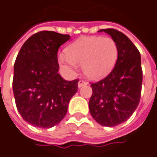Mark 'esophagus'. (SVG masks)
I'll return each instance as SVG.
<instances>
[{"instance_id": "esophagus-1", "label": "esophagus", "mask_w": 157, "mask_h": 157, "mask_svg": "<svg viewBox=\"0 0 157 157\" xmlns=\"http://www.w3.org/2000/svg\"><path fill=\"white\" fill-rule=\"evenodd\" d=\"M87 85V83L85 82V80H83V79H80V80L78 81V86L80 88L82 86H84V85Z\"/></svg>"}]
</instances>
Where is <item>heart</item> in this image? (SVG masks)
<instances>
[{
    "mask_svg": "<svg viewBox=\"0 0 157 157\" xmlns=\"http://www.w3.org/2000/svg\"><path fill=\"white\" fill-rule=\"evenodd\" d=\"M67 55L59 56V63L64 67L75 70L82 65L86 77L98 79L109 74L118 57L116 43L110 37L86 36L79 38L66 50Z\"/></svg>",
    "mask_w": 157,
    "mask_h": 157,
    "instance_id": "obj_1",
    "label": "heart"
}]
</instances>
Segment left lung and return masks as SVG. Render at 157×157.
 I'll use <instances>...</instances> for the list:
<instances>
[{"mask_svg":"<svg viewBox=\"0 0 157 157\" xmlns=\"http://www.w3.org/2000/svg\"><path fill=\"white\" fill-rule=\"evenodd\" d=\"M118 47L116 64L103 79L92 83L89 109L93 119L103 126H115L127 121L137 109L142 89L143 71L138 49L125 34L101 29Z\"/></svg>","mask_w":157,"mask_h":157,"instance_id":"1","label":"left lung"}]
</instances>
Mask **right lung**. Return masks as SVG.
<instances>
[{
	"instance_id": "1",
	"label": "right lung",
	"mask_w": 157,
	"mask_h": 157,
	"mask_svg": "<svg viewBox=\"0 0 157 157\" xmlns=\"http://www.w3.org/2000/svg\"><path fill=\"white\" fill-rule=\"evenodd\" d=\"M69 38L55 31H39L25 41L17 56L13 79L15 103L32 126L50 128L59 124L78 91V79L67 81L58 73V49Z\"/></svg>"
}]
</instances>
